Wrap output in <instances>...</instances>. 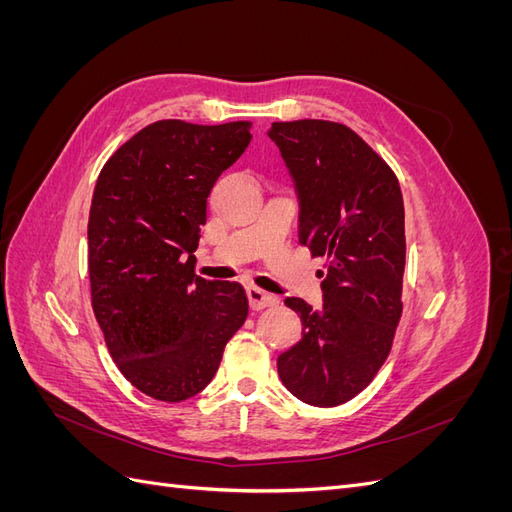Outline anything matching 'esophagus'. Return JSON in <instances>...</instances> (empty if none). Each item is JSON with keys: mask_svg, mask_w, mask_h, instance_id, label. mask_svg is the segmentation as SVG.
Returning a JSON list of instances; mask_svg holds the SVG:
<instances>
[{"mask_svg": "<svg viewBox=\"0 0 512 512\" xmlns=\"http://www.w3.org/2000/svg\"><path fill=\"white\" fill-rule=\"evenodd\" d=\"M247 301H250V307L254 309V312H260V309H265V307H273L277 303L273 294L260 290L256 286L247 288Z\"/></svg>", "mask_w": 512, "mask_h": 512, "instance_id": "esophagus-1", "label": "esophagus"}]
</instances>
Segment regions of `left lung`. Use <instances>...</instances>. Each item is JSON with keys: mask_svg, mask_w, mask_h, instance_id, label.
Segmentation results:
<instances>
[{"mask_svg": "<svg viewBox=\"0 0 512 512\" xmlns=\"http://www.w3.org/2000/svg\"><path fill=\"white\" fill-rule=\"evenodd\" d=\"M269 136L297 185L299 243L327 258L322 307L284 301L303 337L277 356V374L309 406H342L393 346L404 309V198L393 168L344 123L275 121Z\"/></svg>", "mask_w": 512, "mask_h": 512, "instance_id": "left-lung-1", "label": "left lung"}]
</instances>
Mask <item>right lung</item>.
I'll return each mask as SVG.
<instances>
[{
    "label": "right lung",
    "instance_id": "obj_1",
    "mask_svg": "<svg viewBox=\"0 0 512 512\" xmlns=\"http://www.w3.org/2000/svg\"><path fill=\"white\" fill-rule=\"evenodd\" d=\"M250 130V121L162 119L100 170L87 224L91 307L121 374L158 401L203 391L247 318L241 284L207 282L190 262L207 196Z\"/></svg>",
    "mask_w": 512,
    "mask_h": 512
}]
</instances>
